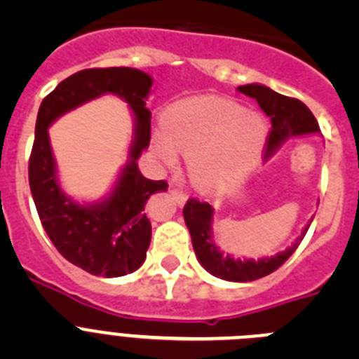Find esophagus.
<instances>
[{"mask_svg": "<svg viewBox=\"0 0 359 359\" xmlns=\"http://www.w3.org/2000/svg\"><path fill=\"white\" fill-rule=\"evenodd\" d=\"M170 194L174 196V199H176L177 205H183V203L187 201V194H185V192H182L180 189H174V187H172V189H170Z\"/></svg>", "mask_w": 359, "mask_h": 359, "instance_id": "34e87169", "label": "esophagus"}]
</instances>
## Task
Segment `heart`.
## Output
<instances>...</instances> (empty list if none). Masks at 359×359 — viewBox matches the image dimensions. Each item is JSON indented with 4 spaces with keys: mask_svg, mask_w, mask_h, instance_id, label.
I'll return each instance as SVG.
<instances>
[{
    "mask_svg": "<svg viewBox=\"0 0 359 359\" xmlns=\"http://www.w3.org/2000/svg\"><path fill=\"white\" fill-rule=\"evenodd\" d=\"M266 122L253 111L224 98H201L174 106L165 131L154 140L165 163L177 161V149L189 156L190 180L199 189L233 185L252 170L264 147Z\"/></svg>",
    "mask_w": 359,
    "mask_h": 359,
    "instance_id": "heart-1",
    "label": "heart"
}]
</instances>
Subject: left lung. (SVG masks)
<instances>
[{"label":"left lung","instance_id":"obj_1","mask_svg":"<svg viewBox=\"0 0 359 359\" xmlns=\"http://www.w3.org/2000/svg\"><path fill=\"white\" fill-rule=\"evenodd\" d=\"M237 90L246 97L255 98L261 109L271 118V131L266 144L264 158H269L286 142L290 136L311 135V133H320L318 122L309 111V107L297 98L284 97L277 91L269 90L262 84H246L239 86ZM183 217H185L187 228L192 237V246H194L196 257L201 262V266L214 277L223 278L230 282H252L257 278H262L266 275L273 273L275 269L280 268L284 262L293 255L298 248L300 241L307 233L311 221L304 228L302 233L297 237L294 244L284 252L277 253L273 257H264L259 261L253 259H236L231 255H224L219 252V248L212 241V219H214V208L205 201L199 199H189L183 208Z\"/></svg>","mask_w":359,"mask_h":359}]
</instances>
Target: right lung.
I'll use <instances>...</instances> for the list:
<instances>
[{
	"label": "right lung",
	"instance_id": "1",
	"mask_svg": "<svg viewBox=\"0 0 359 359\" xmlns=\"http://www.w3.org/2000/svg\"><path fill=\"white\" fill-rule=\"evenodd\" d=\"M152 79L135 68H90L57 84L41 102L28 182L43 228L66 261L97 277H122L140 268L151 244V221L144 208L167 182L147 180L136 160L151 142V111L145 107ZM123 97L135 115L130 160L102 202L75 203L56 182L48 128L53 119L100 94Z\"/></svg>",
	"mask_w": 359,
	"mask_h": 359
}]
</instances>
